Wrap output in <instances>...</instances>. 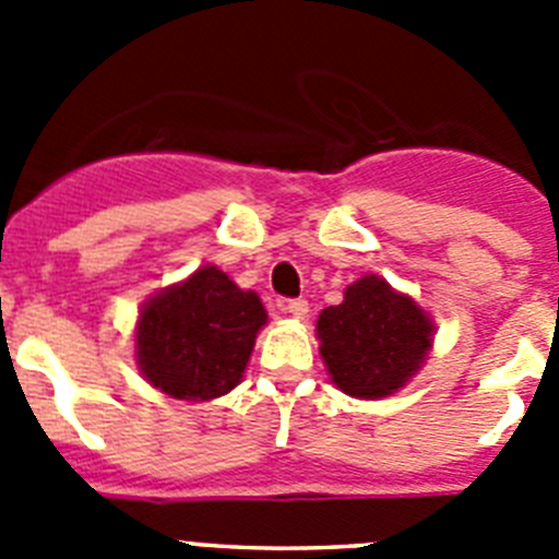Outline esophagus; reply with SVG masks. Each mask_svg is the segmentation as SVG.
<instances>
[{
  "mask_svg": "<svg viewBox=\"0 0 559 559\" xmlns=\"http://www.w3.org/2000/svg\"><path fill=\"white\" fill-rule=\"evenodd\" d=\"M283 310L294 316V319H305L308 316V302L305 299H288V302H283Z\"/></svg>",
  "mask_w": 559,
  "mask_h": 559,
  "instance_id": "34e87169",
  "label": "esophagus"
}]
</instances>
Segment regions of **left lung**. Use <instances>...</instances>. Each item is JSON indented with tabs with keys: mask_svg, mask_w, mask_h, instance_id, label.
Here are the masks:
<instances>
[{
	"mask_svg": "<svg viewBox=\"0 0 559 559\" xmlns=\"http://www.w3.org/2000/svg\"><path fill=\"white\" fill-rule=\"evenodd\" d=\"M433 322L412 296L367 274L344 290V302L316 322L330 380L349 397L380 400L403 389L433 344Z\"/></svg>",
	"mask_w": 559,
	"mask_h": 559,
	"instance_id": "1",
	"label": "left lung"
}]
</instances>
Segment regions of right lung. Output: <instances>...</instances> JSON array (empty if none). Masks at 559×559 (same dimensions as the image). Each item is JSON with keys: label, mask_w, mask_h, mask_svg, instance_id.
Instances as JSON below:
<instances>
[{"label": "right lung", "mask_w": 559, "mask_h": 559, "mask_svg": "<svg viewBox=\"0 0 559 559\" xmlns=\"http://www.w3.org/2000/svg\"><path fill=\"white\" fill-rule=\"evenodd\" d=\"M269 322L254 290L237 288L218 265L153 294L136 322V364L151 386L176 400H215L249 367Z\"/></svg>", "instance_id": "obj_1"}]
</instances>
